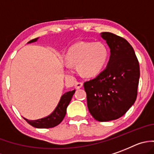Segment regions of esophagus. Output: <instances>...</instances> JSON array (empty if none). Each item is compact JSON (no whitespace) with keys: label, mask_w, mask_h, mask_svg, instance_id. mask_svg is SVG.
Segmentation results:
<instances>
[{"label":"esophagus","mask_w":154,"mask_h":154,"mask_svg":"<svg viewBox=\"0 0 154 154\" xmlns=\"http://www.w3.org/2000/svg\"><path fill=\"white\" fill-rule=\"evenodd\" d=\"M83 87V83L82 82H76L75 83V88L76 89H80Z\"/></svg>","instance_id":"1"}]
</instances>
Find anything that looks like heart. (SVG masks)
I'll return each instance as SVG.
<instances>
[{
    "label": "heart",
    "mask_w": 154,
    "mask_h": 154,
    "mask_svg": "<svg viewBox=\"0 0 154 154\" xmlns=\"http://www.w3.org/2000/svg\"><path fill=\"white\" fill-rule=\"evenodd\" d=\"M110 51L103 42H80L70 47L66 54L67 63L77 65L78 72L84 77L97 75L105 67Z\"/></svg>",
    "instance_id": "b5f03b06"
}]
</instances>
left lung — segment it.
<instances>
[{
  "label": "left lung",
  "instance_id": "8db88e82",
  "mask_svg": "<svg viewBox=\"0 0 154 154\" xmlns=\"http://www.w3.org/2000/svg\"><path fill=\"white\" fill-rule=\"evenodd\" d=\"M101 37L110 49L104 70L84 82L87 107L100 122L117 120L127 113L137 96L140 65L134 48L123 37L103 32Z\"/></svg>",
  "mask_w": 154,
  "mask_h": 154
}]
</instances>
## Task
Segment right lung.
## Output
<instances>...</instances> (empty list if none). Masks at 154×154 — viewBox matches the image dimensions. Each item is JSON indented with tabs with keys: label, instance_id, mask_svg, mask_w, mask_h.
Returning a JSON list of instances; mask_svg holds the SVG:
<instances>
[{
	"label": "right lung",
	"instance_id": "obj_1",
	"mask_svg": "<svg viewBox=\"0 0 154 154\" xmlns=\"http://www.w3.org/2000/svg\"><path fill=\"white\" fill-rule=\"evenodd\" d=\"M37 40V38H35V39L30 41L28 43L34 42ZM74 93H75V90L65 93L63 96L61 97V98H60V102L58 103L56 109L48 117L36 120H29L25 118L24 119H25L26 121L30 125H31L34 127H36V128L48 129L56 127L58 124H60L62 120H63V119L64 118L65 115H66V111H67V107L69 103H70V100L72 99V97H73Z\"/></svg>",
	"mask_w": 154,
	"mask_h": 154
}]
</instances>
